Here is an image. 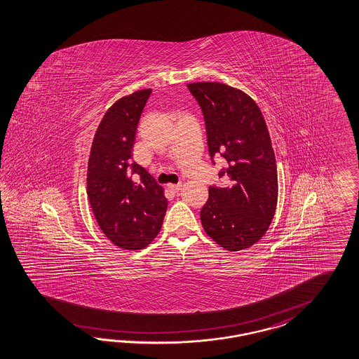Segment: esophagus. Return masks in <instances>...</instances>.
Segmentation results:
<instances>
[{"label": "esophagus", "instance_id": "esophagus-1", "mask_svg": "<svg viewBox=\"0 0 359 359\" xmlns=\"http://www.w3.org/2000/svg\"><path fill=\"white\" fill-rule=\"evenodd\" d=\"M180 188H182V184H168V189H170V191H172L174 194L179 192V191H180Z\"/></svg>", "mask_w": 359, "mask_h": 359}]
</instances>
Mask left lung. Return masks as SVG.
<instances>
[{"label": "left lung", "instance_id": "obj_1", "mask_svg": "<svg viewBox=\"0 0 359 359\" xmlns=\"http://www.w3.org/2000/svg\"><path fill=\"white\" fill-rule=\"evenodd\" d=\"M204 115L209 154L221 155L231 185H212L201 209L206 233L227 251L259 242L276 212L278 179L271 137L262 111L241 90L218 82L187 85Z\"/></svg>", "mask_w": 359, "mask_h": 359}]
</instances>
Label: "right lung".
<instances>
[{"mask_svg":"<svg viewBox=\"0 0 359 359\" xmlns=\"http://www.w3.org/2000/svg\"><path fill=\"white\" fill-rule=\"evenodd\" d=\"M151 88L118 99L97 126L88 167V196L97 224L120 248L141 250L161 231L167 198L132 162L137 126Z\"/></svg>","mask_w":359,"mask_h":359,"instance_id":"add662e5","label":"right lung"}]
</instances>
